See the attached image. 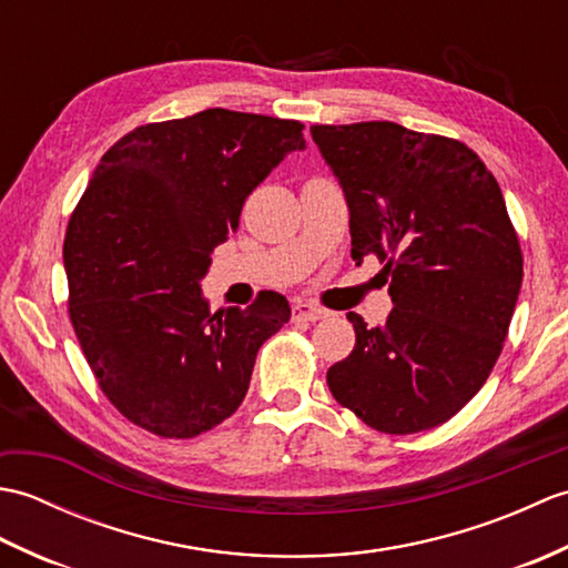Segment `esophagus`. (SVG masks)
Wrapping results in <instances>:
<instances>
[{"label":"esophagus","instance_id":"34e87169","mask_svg":"<svg viewBox=\"0 0 568 568\" xmlns=\"http://www.w3.org/2000/svg\"><path fill=\"white\" fill-rule=\"evenodd\" d=\"M324 317H329V312L317 307V305H312V303H297L293 307V320L295 322H320Z\"/></svg>","mask_w":568,"mask_h":568}]
</instances>
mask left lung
I'll use <instances>...</instances> for the list:
<instances>
[{"label": "left lung", "mask_w": 568, "mask_h": 568, "mask_svg": "<svg viewBox=\"0 0 568 568\" xmlns=\"http://www.w3.org/2000/svg\"><path fill=\"white\" fill-rule=\"evenodd\" d=\"M348 204L352 258L378 256L393 310L327 371L336 403L385 434L444 425L484 388L523 285L498 180L466 143L393 122L315 124Z\"/></svg>", "instance_id": "obj_1"}]
</instances>
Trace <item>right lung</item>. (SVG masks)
<instances>
[{
  "mask_svg": "<svg viewBox=\"0 0 568 568\" xmlns=\"http://www.w3.org/2000/svg\"><path fill=\"white\" fill-rule=\"evenodd\" d=\"M303 124L232 110L143 124L102 155L63 244L68 312L102 393L136 427L190 439L236 413L281 293L210 312L200 281Z\"/></svg>",
  "mask_w": 568,
  "mask_h": 568,
  "instance_id": "obj_1",
  "label": "right lung"
}]
</instances>
